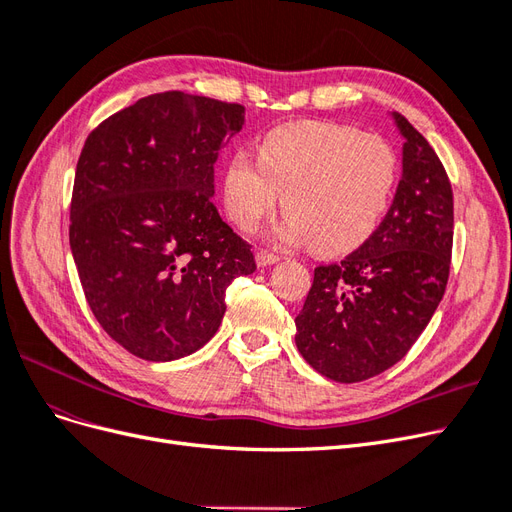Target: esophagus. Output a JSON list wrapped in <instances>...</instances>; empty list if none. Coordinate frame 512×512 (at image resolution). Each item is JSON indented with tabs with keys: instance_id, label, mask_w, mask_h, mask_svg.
<instances>
[{
	"instance_id": "1",
	"label": "esophagus",
	"mask_w": 512,
	"mask_h": 512,
	"mask_svg": "<svg viewBox=\"0 0 512 512\" xmlns=\"http://www.w3.org/2000/svg\"><path fill=\"white\" fill-rule=\"evenodd\" d=\"M277 260H280V256H277V254H271V252H267V250H258V252H256V265H258V267H269V265H275Z\"/></svg>"
}]
</instances>
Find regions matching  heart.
Here are the masks:
<instances>
[{
  "instance_id": "heart-1",
  "label": "heart",
  "mask_w": 512,
  "mask_h": 512,
  "mask_svg": "<svg viewBox=\"0 0 512 512\" xmlns=\"http://www.w3.org/2000/svg\"><path fill=\"white\" fill-rule=\"evenodd\" d=\"M260 160L232 153L222 196L230 220L254 230L284 194L277 237L309 241L318 254L363 245L382 222L397 181V156L386 138L331 121H292L269 130Z\"/></svg>"
}]
</instances>
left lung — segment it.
<instances>
[{
    "instance_id": "left-lung-1",
    "label": "left lung",
    "mask_w": 512,
    "mask_h": 512,
    "mask_svg": "<svg viewBox=\"0 0 512 512\" xmlns=\"http://www.w3.org/2000/svg\"><path fill=\"white\" fill-rule=\"evenodd\" d=\"M393 119L406 138L393 205L359 250L314 269L294 320L301 356L335 382L369 380L404 359L451 271V181L425 136L404 115Z\"/></svg>"
}]
</instances>
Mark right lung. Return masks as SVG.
<instances>
[{"mask_svg":"<svg viewBox=\"0 0 512 512\" xmlns=\"http://www.w3.org/2000/svg\"><path fill=\"white\" fill-rule=\"evenodd\" d=\"M241 104L164 91L104 119L76 164L70 247L100 327L145 361H175L220 329L226 288L256 271L211 203L213 164Z\"/></svg>","mask_w":512,"mask_h":512,"instance_id":"right-lung-1","label":"right lung"}]
</instances>
